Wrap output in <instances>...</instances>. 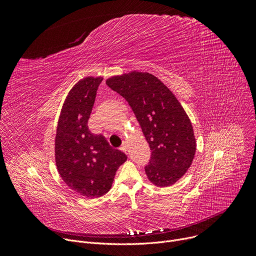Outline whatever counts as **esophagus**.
<instances>
[{
    "label": "esophagus",
    "mask_w": 256,
    "mask_h": 256,
    "mask_svg": "<svg viewBox=\"0 0 256 256\" xmlns=\"http://www.w3.org/2000/svg\"><path fill=\"white\" fill-rule=\"evenodd\" d=\"M121 150H122V152H124L126 154V150H128V144L126 143V142H124L122 143V146H121V148H120Z\"/></svg>",
    "instance_id": "esophagus-1"
}]
</instances>
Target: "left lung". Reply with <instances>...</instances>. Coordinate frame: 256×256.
<instances>
[{"mask_svg":"<svg viewBox=\"0 0 256 256\" xmlns=\"http://www.w3.org/2000/svg\"><path fill=\"white\" fill-rule=\"evenodd\" d=\"M106 84L126 100L150 144L147 178L162 188L176 182L193 162L196 139L190 118L176 96L154 74L137 70L114 76Z\"/></svg>","mask_w":256,"mask_h":256,"instance_id":"left-lung-1","label":"left lung"}]
</instances>
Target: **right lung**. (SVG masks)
<instances>
[{"instance_id":"1","label":"right lung","mask_w":256,"mask_h":256,"mask_svg":"<svg viewBox=\"0 0 256 256\" xmlns=\"http://www.w3.org/2000/svg\"><path fill=\"white\" fill-rule=\"evenodd\" d=\"M102 78L86 76L72 88L63 104L55 138V160L64 182L87 198L110 191L126 156L113 150L102 135H94L88 120Z\"/></svg>"}]
</instances>
